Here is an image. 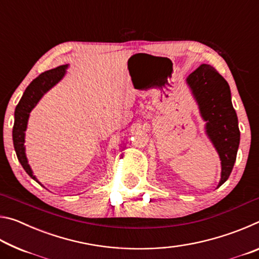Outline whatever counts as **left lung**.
Masks as SVG:
<instances>
[{
    "label": "left lung",
    "mask_w": 259,
    "mask_h": 259,
    "mask_svg": "<svg viewBox=\"0 0 259 259\" xmlns=\"http://www.w3.org/2000/svg\"><path fill=\"white\" fill-rule=\"evenodd\" d=\"M187 84L196 102L200 113L207 122L208 137L216 147L222 161V186L232 172L240 144L238 116L231 102L229 83L211 65L203 64L190 74Z\"/></svg>",
    "instance_id": "left-lung-1"
}]
</instances>
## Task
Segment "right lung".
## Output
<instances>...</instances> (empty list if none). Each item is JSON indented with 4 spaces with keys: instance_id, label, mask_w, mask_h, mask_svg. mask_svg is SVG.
<instances>
[{
    "instance_id": "right-lung-1",
    "label": "right lung",
    "mask_w": 259,
    "mask_h": 259,
    "mask_svg": "<svg viewBox=\"0 0 259 259\" xmlns=\"http://www.w3.org/2000/svg\"><path fill=\"white\" fill-rule=\"evenodd\" d=\"M67 65H61L50 71H47L38 75L36 78L30 82V84L26 88L25 93L21 97L15 111V124L12 130V139H14V146L17 157L23 165L25 171L27 172L34 181L36 178L32 172V169L27 162V157L25 154V131L27 128V121L29 113L35 107L38 100L45 95L48 90L51 89L56 83H58L66 72ZM37 182V181H36Z\"/></svg>"
}]
</instances>
